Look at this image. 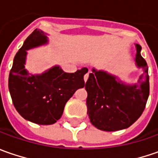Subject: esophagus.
<instances>
[{"label": "esophagus", "mask_w": 158, "mask_h": 158, "mask_svg": "<svg viewBox=\"0 0 158 158\" xmlns=\"http://www.w3.org/2000/svg\"><path fill=\"white\" fill-rule=\"evenodd\" d=\"M88 77H89V72H88V73H86L85 74V76H84L85 82H86V81H87V79H88Z\"/></svg>", "instance_id": "1"}]
</instances>
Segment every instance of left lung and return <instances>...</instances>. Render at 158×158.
Masks as SVG:
<instances>
[{
    "label": "left lung",
    "instance_id": "1",
    "mask_svg": "<svg viewBox=\"0 0 158 158\" xmlns=\"http://www.w3.org/2000/svg\"><path fill=\"white\" fill-rule=\"evenodd\" d=\"M135 63L143 69L138 83L126 85L115 76L93 69L85 88L91 123L103 131H117L130 127L142 115L150 94L148 65L135 44Z\"/></svg>",
    "mask_w": 158,
    "mask_h": 158
}]
</instances>
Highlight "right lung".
Segmentation results:
<instances>
[{
  "instance_id": "obj_1",
  "label": "right lung",
  "mask_w": 158,
  "mask_h": 158,
  "mask_svg": "<svg viewBox=\"0 0 158 158\" xmlns=\"http://www.w3.org/2000/svg\"><path fill=\"white\" fill-rule=\"evenodd\" d=\"M46 34L35 29L15 56L8 77V89L16 111L25 120L39 125H51L58 121L74 93L85 86L87 68L74 73L53 66L40 75L30 74L24 68L28 50L45 44Z\"/></svg>"
}]
</instances>
